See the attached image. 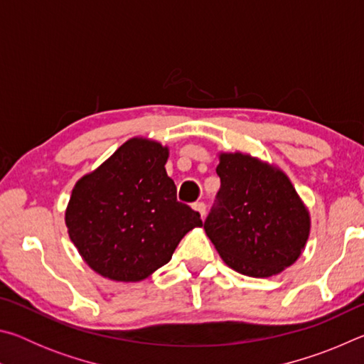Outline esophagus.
I'll return each instance as SVG.
<instances>
[{
	"label": "esophagus",
	"mask_w": 364,
	"mask_h": 364,
	"mask_svg": "<svg viewBox=\"0 0 364 364\" xmlns=\"http://www.w3.org/2000/svg\"><path fill=\"white\" fill-rule=\"evenodd\" d=\"M194 210L200 215V218L205 217V204L204 202H196V204L193 205Z\"/></svg>",
	"instance_id": "34e87169"
}]
</instances>
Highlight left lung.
Instances as JSON below:
<instances>
[{
	"label": "left lung",
	"instance_id": "obj_1",
	"mask_svg": "<svg viewBox=\"0 0 364 364\" xmlns=\"http://www.w3.org/2000/svg\"><path fill=\"white\" fill-rule=\"evenodd\" d=\"M221 186L204 230L228 267L269 278L300 257L310 213L284 171L249 154L221 152Z\"/></svg>",
	"mask_w": 364,
	"mask_h": 364
}]
</instances>
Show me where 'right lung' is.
Instances as JSON below:
<instances>
[{"mask_svg": "<svg viewBox=\"0 0 364 364\" xmlns=\"http://www.w3.org/2000/svg\"><path fill=\"white\" fill-rule=\"evenodd\" d=\"M168 147L146 138L123 143L72 189L65 225L78 254L97 274L136 282L170 262L200 215L176 200Z\"/></svg>", "mask_w": 364, "mask_h": 364, "instance_id": "1", "label": "right lung"}]
</instances>
